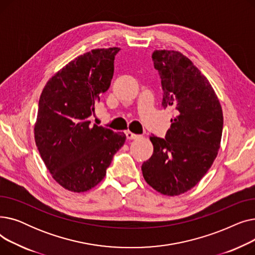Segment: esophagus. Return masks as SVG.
Returning <instances> with one entry per match:
<instances>
[{"mask_svg":"<svg viewBox=\"0 0 255 255\" xmlns=\"http://www.w3.org/2000/svg\"><path fill=\"white\" fill-rule=\"evenodd\" d=\"M125 134H126V137L128 138V139H136V138H138L140 135H137V134H134V133H132L131 131H129V130H126L125 131Z\"/></svg>","mask_w":255,"mask_h":255,"instance_id":"obj_1","label":"esophagus"}]
</instances>
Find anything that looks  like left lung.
Masks as SVG:
<instances>
[{"label":"left lung","mask_w":255,"mask_h":255,"mask_svg":"<svg viewBox=\"0 0 255 255\" xmlns=\"http://www.w3.org/2000/svg\"><path fill=\"white\" fill-rule=\"evenodd\" d=\"M152 60L161 77L162 105L176 116L165 138L150 136L154 151L141 170L152 188L176 196L193 188L216 159L223 114L207 77L183 53L156 49Z\"/></svg>","instance_id":"left-lung-1"}]
</instances>
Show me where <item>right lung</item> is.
<instances>
[{"instance_id":"obj_1","label":"right lung","mask_w":255,"mask_h":255,"mask_svg":"<svg viewBox=\"0 0 255 255\" xmlns=\"http://www.w3.org/2000/svg\"><path fill=\"white\" fill-rule=\"evenodd\" d=\"M119 50L97 48L75 58L49 78L40 96L35 142L53 180L69 191L98 185L126 140L124 132L91 123L111 86Z\"/></svg>"}]
</instances>
